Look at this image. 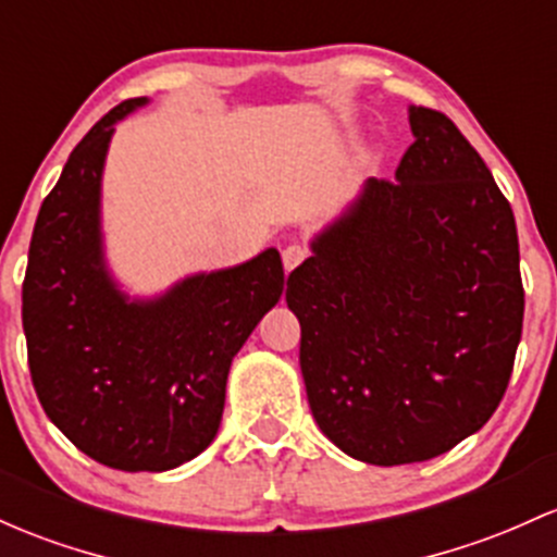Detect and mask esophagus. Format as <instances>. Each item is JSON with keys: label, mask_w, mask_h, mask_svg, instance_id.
<instances>
[{"label": "esophagus", "mask_w": 557, "mask_h": 557, "mask_svg": "<svg viewBox=\"0 0 557 557\" xmlns=\"http://www.w3.org/2000/svg\"><path fill=\"white\" fill-rule=\"evenodd\" d=\"M307 256H309V250L304 248V246H296V243L285 248V250H283V267H285V272H293V269L301 264V261L307 259Z\"/></svg>", "instance_id": "1"}]
</instances>
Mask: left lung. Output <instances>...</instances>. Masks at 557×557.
<instances>
[{
    "label": "left lung",
    "mask_w": 557,
    "mask_h": 557,
    "mask_svg": "<svg viewBox=\"0 0 557 557\" xmlns=\"http://www.w3.org/2000/svg\"><path fill=\"white\" fill-rule=\"evenodd\" d=\"M396 180L311 240L285 301L317 425L354 460L444 455L503 401L523 327L516 219L444 113L409 108Z\"/></svg>",
    "instance_id": "left-lung-1"
}]
</instances>
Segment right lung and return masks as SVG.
Segmentation results:
<instances>
[{
    "mask_svg": "<svg viewBox=\"0 0 557 557\" xmlns=\"http://www.w3.org/2000/svg\"><path fill=\"white\" fill-rule=\"evenodd\" d=\"M145 102L134 97L102 115L41 203L23 330L47 418L102 466L161 473L213 442L232 357L280 301L285 272L267 248L148 301L119 290L102 250V169L115 124Z\"/></svg>",
    "mask_w": 557,
    "mask_h": 557,
    "instance_id": "right-lung-1",
    "label": "right lung"
}]
</instances>
